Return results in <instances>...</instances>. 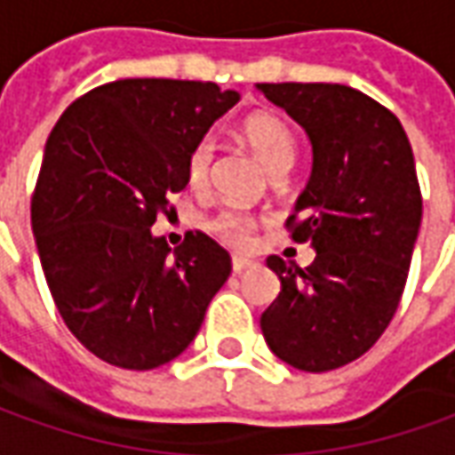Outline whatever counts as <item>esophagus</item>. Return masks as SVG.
<instances>
[{"instance_id":"obj_1","label":"esophagus","mask_w":455,"mask_h":455,"mask_svg":"<svg viewBox=\"0 0 455 455\" xmlns=\"http://www.w3.org/2000/svg\"><path fill=\"white\" fill-rule=\"evenodd\" d=\"M255 265L252 259H245V258H233V272L235 275H240V272H245Z\"/></svg>"}]
</instances>
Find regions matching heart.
<instances>
[{
  "instance_id": "b5f03b06",
  "label": "heart",
  "mask_w": 455,
  "mask_h": 455,
  "mask_svg": "<svg viewBox=\"0 0 455 455\" xmlns=\"http://www.w3.org/2000/svg\"><path fill=\"white\" fill-rule=\"evenodd\" d=\"M240 133L247 140V146L255 150L259 161L267 165L269 173L287 171L297 156V140H294L290 126L272 114H252L247 116L240 126ZM215 158V140L212 136H200L190 146L186 158V180L190 188H203L208 183L210 165ZM210 230L220 237L225 245L247 250L255 243L258 220L252 212L243 208H222L212 220Z\"/></svg>"
}]
</instances>
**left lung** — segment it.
<instances>
[{"label": "left lung", "mask_w": 455, "mask_h": 455, "mask_svg": "<svg viewBox=\"0 0 455 455\" xmlns=\"http://www.w3.org/2000/svg\"><path fill=\"white\" fill-rule=\"evenodd\" d=\"M258 89L312 140V175L284 225L317 250L309 267L267 258L282 290L259 327L294 369H339L377 344L406 287L424 205L411 143L387 106L352 86Z\"/></svg>", "instance_id": "left-lung-1"}]
</instances>
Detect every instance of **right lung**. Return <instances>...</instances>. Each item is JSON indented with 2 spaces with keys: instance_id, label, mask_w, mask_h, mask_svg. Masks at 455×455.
I'll return each mask as SVG.
<instances>
[{
  "instance_id": "right-lung-1",
  "label": "right lung",
  "mask_w": 455,
  "mask_h": 455,
  "mask_svg": "<svg viewBox=\"0 0 455 455\" xmlns=\"http://www.w3.org/2000/svg\"><path fill=\"white\" fill-rule=\"evenodd\" d=\"M237 101L212 81L121 78L52 128L31 230L59 315L106 364L146 371L186 352L230 277L212 237L186 233L171 252L150 225L188 186L190 146Z\"/></svg>"
}]
</instances>
